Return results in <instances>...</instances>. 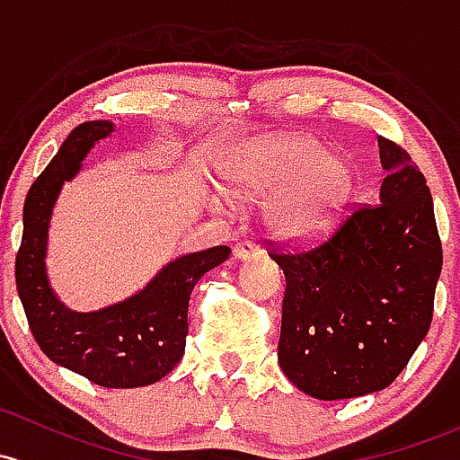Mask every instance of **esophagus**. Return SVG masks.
<instances>
[{"mask_svg": "<svg viewBox=\"0 0 460 460\" xmlns=\"http://www.w3.org/2000/svg\"><path fill=\"white\" fill-rule=\"evenodd\" d=\"M235 260H258L262 255V249L253 243H238L234 246Z\"/></svg>", "mask_w": 460, "mask_h": 460, "instance_id": "1", "label": "esophagus"}]
</instances>
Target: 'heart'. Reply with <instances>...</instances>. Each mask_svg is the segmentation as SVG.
<instances>
[{"label": "heart", "mask_w": 460, "mask_h": 460, "mask_svg": "<svg viewBox=\"0 0 460 460\" xmlns=\"http://www.w3.org/2000/svg\"><path fill=\"white\" fill-rule=\"evenodd\" d=\"M229 193L264 200L267 225L287 243H311L335 222L352 190L346 156L313 137H273L240 145L222 165Z\"/></svg>", "instance_id": "1"}]
</instances>
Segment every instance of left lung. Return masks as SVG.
Instances as JSON below:
<instances>
[{
	"mask_svg": "<svg viewBox=\"0 0 460 460\" xmlns=\"http://www.w3.org/2000/svg\"><path fill=\"white\" fill-rule=\"evenodd\" d=\"M379 205H359L308 249H270L287 278L279 368L322 401L388 388L432 323L443 249L425 176L379 137ZM273 244V243H270Z\"/></svg>",
	"mask_w": 460,
	"mask_h": 460,
	"instance_id": "obj_1",
	"label": "left lung"
}]
</instances>
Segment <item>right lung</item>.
Listing matches in <instances>:
<instances>
[{
    "label": "right lung",
    "mask_w": 460,
    "mask_h": 460,
    "mask_svg": "<svg viewBox=\"0 0 460 460\" xmlns=\"http://www.w3.org/2000/svg\"><path fill=\"white\" fill-rule=\"evenodd\" d=\"M112 132L110 120L81 123L32 182L23 205L14 282L32 337L46 357L103 388H138L156 384L182 359L190 295L207 270L229 258L231 249L222 244L176 258L143 291L101 311L76 313L61 304L46 275L52 207L94 143Z\"/></svg>",
    "instance_id": "add662e5"
}]
</instances>
